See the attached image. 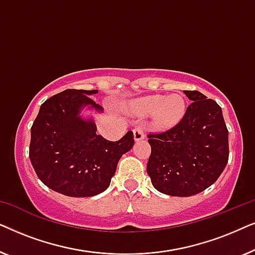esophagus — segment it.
I'll list each match as a JSON object with an SVG mask.
<instances>
[{
	"label": "esophagus",
	"mask_w": 255,
	"mask_h": 255,
	"mask_svg": "<svg viewBox=\"0 0 255 255\" xmlns=\"http://www.w3.org/2000/svg\"><path fill=\"white\" fill-rule=\"evenodd\" d=\"M133 138H134V141H140L145 138V133H144V130H142V128L137 127L134 128V130H133Z\"/></svg>",
	"instance_id": "1"
}]
</instances>
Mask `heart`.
I'll list each match as a JSON object with an SVG mask.
<instances>
[{"mask_svg": "<svg viewBox=\"0 0 255 255\" xmlns=\"http://www.w3.org/2000/svg\"><path fill=\"white\" fill-rule=\"evenodd\" d=\"M131 109L140 115H155V124L167 130L179 123L186 114V102L180 95H148L131 103Z\"/></svg>", "mask_w": 255, "mask_h": 255, "instance_id": "obj_1", "label": "heart"}]
</instances>
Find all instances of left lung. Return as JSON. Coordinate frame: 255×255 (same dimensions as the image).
I'll list each match as a JSON object with an SVG mask.
<instances>
[{
  "mask_svg": "<svg viewBox=\"0 0 255 255\" xmlns=\"http://www.w3.org/2000/svg\"><path fill=\"white\" fill-rule=\"evenodd\" d=\"M193 103L179 124L148 134L147 174L153 187L169 196L188 197L216 182L229 160V131L222 108L197 90H184Z\"/></svg>",
  "mask_w": 255,
  "mask_h": 255,
  "instance_id": "obj_1",
  "label": "left lung"
}]
</instances>
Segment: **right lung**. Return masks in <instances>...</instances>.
Here are the masks:
<instances>
[{
    "instance_id": "obj_1",
    "label": "right lung",
    "mask_w": 255,
    "mask_h": 255,
    "mask_svg": "<svg viewBox=\"0 0 255 255\" xmlns=\"http://www.w3.org/2000/svg\"><path fill=\"white\" fill-rule=\"evenodd\" d=\"M99 90L67 89L40 106L31 128L29 156L37 176L50 189L71 197H90L110 186L117 163L134 144L128 131L118 141L96 133L93 117L83 109L102 113L90 99Z\"/></svg>"
}]
</instances>
